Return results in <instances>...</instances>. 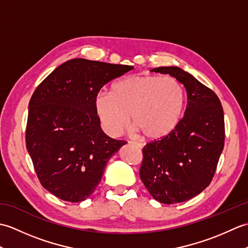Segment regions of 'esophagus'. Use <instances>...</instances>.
Listing matches in <instances>:
<instances>
[{"mask_svg":"<svg viewBox=\"0 0 248 248\" xmlns=\"http://www.w3.org/2000/svg\"><path fill=\"white\" fill-rule=\"evenodd\" d=\"M131 144H133L134 146H136V147H139V148H143L144 147V145L141 144V143H138V141H130Z\"/></svg>","mask_w":248,"mask_h":248,"instance_id":"34e87169","label":"esophagus"}]
</instances>
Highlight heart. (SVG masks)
Wrapping results in <instances>:
<instances>
[{
  "mask_svg": "<svg viewBox=\"0 0 248 248\" xmlns=\"http://www.w3.org/2000/svg\"><path fill=\"white\" fill-rule=\"evenodd\" d=\"M184 92L172 77L135 75L124 78L110 93H99L94 109L104 132L117 138L130 123L149 140L170 135L180 123Z\"/></svg>",
  "mask_w": 248,
  "mask_h": 248,
  "instance_id": "heart-1",
  "label": "heart"
}]
</instances>
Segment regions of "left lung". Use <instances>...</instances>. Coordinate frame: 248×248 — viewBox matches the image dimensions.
Instances as JSON below:
<instances>
[{
    "instance_id": "left-lung-1",
    "label": "left lung",
    "mask_w": 248,
    "mask_h": 248,
    "mask_svg": "<svg viewBox=\"0 0 248 248\" xmlns=\"http://www.w3.org/2000/svg\"><path fill=\"white\" fill-rule=\"evenodd\" d=\"M186 91L183 118L166 138L143 149L140 176L150 195L161 203L186 202L207 187L224 148V112L218 97L191 73L179 67H159Z\"/></svg>"
}]
</instances>
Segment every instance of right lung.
Returning <instances> with one entry per match:
<instances>
[{
  "label": "right lung",
  "mask_w": 248,
  "mask_h": 248,
  "mask_svg": "<svg viewBox=\"0 0 248 248\" xmlns=\"http://www.w3.org/2000/svg\"><path fill=\"white\" fill-rule=\"evenodd\" d=\"M132 69L73 59L36 88L29 104L26 148L41 186L56 197L70 202L88 198L108 160L127 144L104 134L94 99L105 84Z\"/></svg>",
  "instance_id": "1"
}]
</instances>
